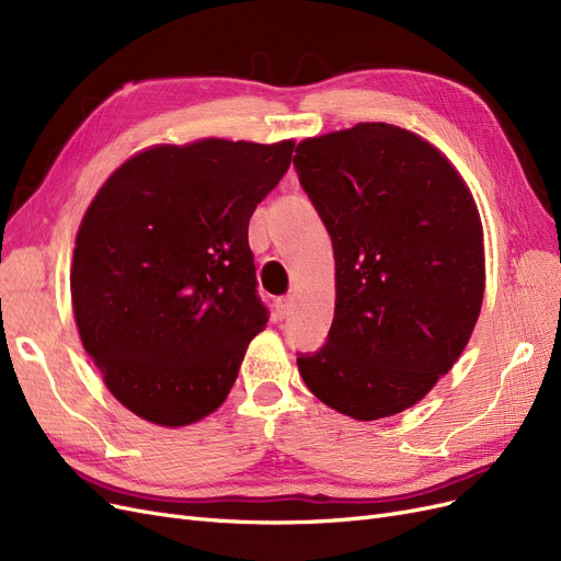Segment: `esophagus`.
Masks as SVG:
<instances>
[{"mask_svg":"<svg viewBox=\"0 0 561 561\" xmlns=\"http://www.w3.org/2000/svg\"><path fill=\"white\" fill-rule=\"evenodd\" d=\"M291 307H294L291 298H282V300H277V317H279V319H286L288 314H291Z\"/></svg>","mask_w":561,"mask_h":561,"instance_id":"obj_1","label":"esophagus"}]
</instances>
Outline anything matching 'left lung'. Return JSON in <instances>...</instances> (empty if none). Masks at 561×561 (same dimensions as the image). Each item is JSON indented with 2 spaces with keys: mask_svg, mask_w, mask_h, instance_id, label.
Returning a JSON list of instances; mask_svg holds the SVG:
<instances>
[{
  "mask_svg": "<svg viewBox=\"0 0 561 561\" xmlns=\"http://www.w3.org/2000/svg\"><path fill=\"white\" fill-rule=\"evenodd\" d=\"M298 182L335 256L327 345L298 352L321 403L370 422L414 405L455 366L482 307V226L428 141L389 123L305 139Z\"/></svg>",
  "mask_w": 561,
  "mask_h": 561,
  "instance_id": "1",
  "label": "left lung"
}]
</instances>
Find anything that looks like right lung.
I'll return each mask as SVG.
<instances>
[{"mask_svg":"<svg viewBox=\"0 0 561 561\" xmlns=\"http://www.w3.org/2000/svg\"><path fill=\"white\" fill-rule=\"evenodd\" d=\"M294 141L153 147L106 179L71 263V305L104 385L139 417L186 426L219 408L267 323L249 219Z\"/></svg>","mask_w":561,"mask_h":561,"instance_id":"obj_1","label":"right lung"}]
</instances>
